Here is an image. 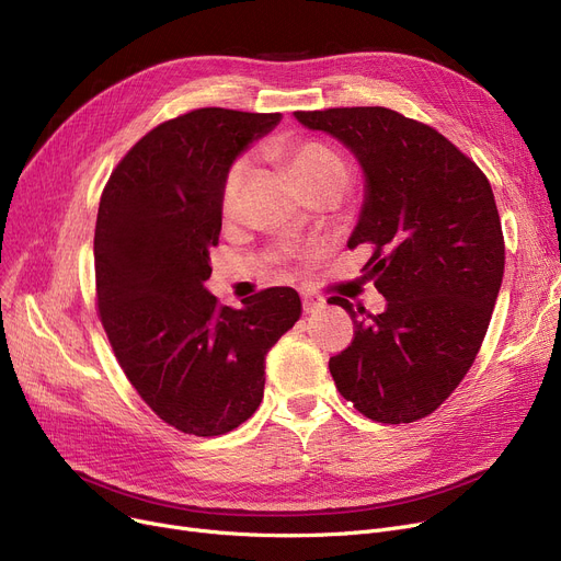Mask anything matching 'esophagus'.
Masks as SVG:
<instances>
[{"instance_id":"34e87169","label":"esophagus","mask_w":561,"mask_h":561,"mask_svg":"<svg viewBox=\"0 0 561 561\" xmlns=\"http://www.w3.org/2000/svg\"><path fill=\"white\" fill-rule=\"evenodd\" d=\"M302 309H305V313H318L320 309H325V300H322L320 296H313V293H305Z\"/></svg>"}]
</instances>
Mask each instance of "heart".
Instances as JSON below:
<instances>
[{"label": "heart", "mask_w": 561, "mask_h": 561, "mask_svg": "<svg viewBox=\"0 0 561 561\" xmlns=\"http://www.w3.org/2000/svg\"><path fill=\"white\" fill-rule=\"evenodd\" d=\"M288 165L293 174H296L307 188L322 180H345L347 174L343 159L332 150V147L318 140H305V142L293 145L288 150ZM248 168H250L248 157H239L227 168V174L222 180V193H220L225 214H233L239 209L241 188L245 182Z\"/></svg>", "instance_id": "1"}]
</instances>
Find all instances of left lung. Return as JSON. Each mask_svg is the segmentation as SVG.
<instances>
[{
  "label": "left lung",
  "mask_w": 561,
  "mask_h": 561,
  "mask_svg": "<svg viewBox=\"0 0 561 561\" xmlns=\"http://www.w3.org/2000/svg\"><path fill=\"white\" fill-rule=\"evenodd\" d=\"M357 157L366 191L347 248L387 298L373 316L332 298L355 339L330 359L345 400L377 423H414L473 366L505 273V241L484 172L430 125L385 106L296 111Z\"/></svg>",
  "instance_id": "obj_1"
}]
</instances>
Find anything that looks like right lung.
I'll return each mask as SVG.
<instances>
[{
	"label": "right lung",
	"mask_w": 561,
	"mask_h": 561,
	"mask_svg": "<svg viewBox=\"0 0 561 561\" xmlns=\"http://www.w3.org/2000/svg\"><path fill=\"white\" fill-rule=\"evenodd\" d=\"M279 121L216 106L172 117L131 147L100 199V320L131 387L184 434L218 436L254 414L265 355L302 313L288 286L254 293L243 309L204 286L227 168Z\"/></svg>",
	"instance_id": "obj_1"
}]
</instances>
